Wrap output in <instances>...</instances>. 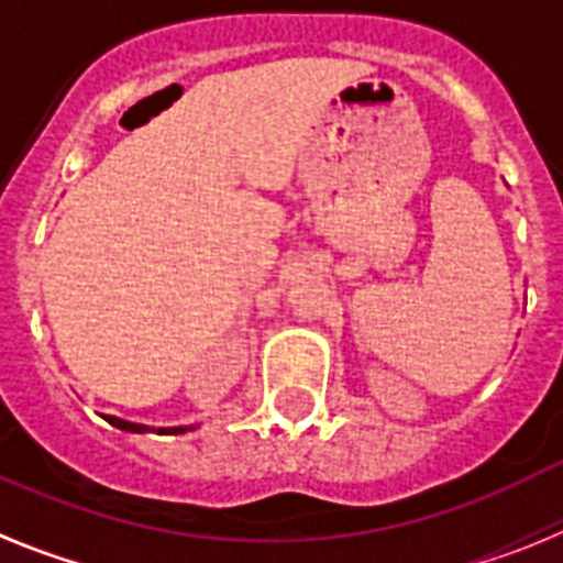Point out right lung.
<instances>
[{"label": "right lung", "instance_id": "right-lung-1", "mask_svg": "<svg viewBox=\"0 0 563 563\" xmlns=\"http://www.w3.org/2000/svg\"><path fill=\"white\" fill-rule=\"evenodd\" d=\"M107 422L112 424V428H121V430H130V433H146V424H135V422H124V419H119V417H104ZM184 430L187 428H158L155 430V433H184Z\"/></svg>", "mask_w": 563, "mask_h": 563}]
</instances>
